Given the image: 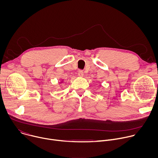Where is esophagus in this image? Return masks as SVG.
Wrapping results in <instances>:
<instances>
[{
    "label": "esophagus",
    "instance_id": "1",
    "mask_svg": "<svg viewBox=\"0 0 158 158\" xmlns=\"http://www.w3.org/2000/svg\"><path fill=\"white\" fill-rule=\"evenodd\" d=\"M78 75L80 77H83L84 76V72L82 70H79L78 71Z\"/></svg>",
    "mask_w": 158,
    "mask_h": 158
}]
</instances>
